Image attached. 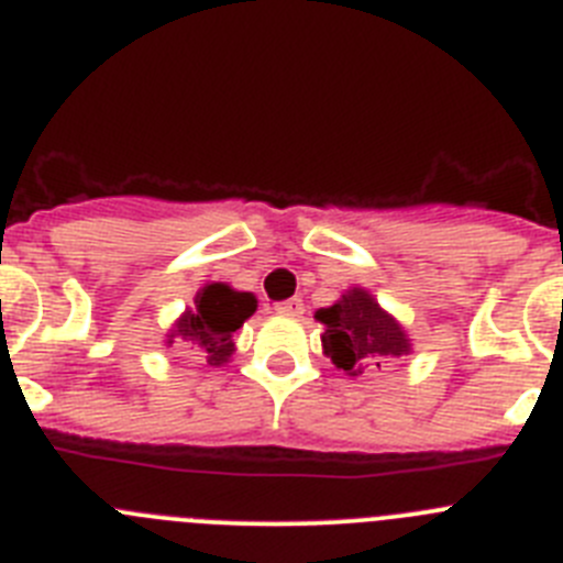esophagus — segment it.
<instances>
[{"label": "esophagus", "mask_w": 563, "mask_h": 563, "mask_svg": "<svg viewBox=\"0 0 563 563\" xmlns=\"http://www.w3.org/2000/svg\"><path fill=\"white\" fill-rule=\"evenodd\" d=\"M276 312H278V316L301 318V312H305V301H301V298H290V301H282V305H276Z\"/></svg>", "instance_id": "obj_1"}]
</instances>
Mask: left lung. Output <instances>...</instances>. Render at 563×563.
<instances>
[{"mask_svg":"<svg viewBox=\"0 0 563 563\" xmlns=\"http://www.w3.org/2000/svg\"><path fill=\"white\" fill-rule=\"evenodd\" d=\"M316 321L324 324L321 346L343 375L357 377L366 369H383L411 355V338L406 327L377 305L363 287H350L335 305L321 307Z\"/></svg>","mask_w":563,"mask_h":563,"instance_id":"1","label":"left lung"}]
</instances>
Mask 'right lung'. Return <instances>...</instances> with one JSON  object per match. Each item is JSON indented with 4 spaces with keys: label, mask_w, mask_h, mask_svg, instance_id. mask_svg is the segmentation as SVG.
I'll use <instances>...</instances> for the list:
<instances>
[{
    "label": "right lung",
    "mask_w": 563,
    "mask_h": 563,
    "mask_svg": "<svg viewBox=\"0 0 563 563\" xmlns=\"http://www.w3.org/2000/svg\"><path fill=\"white\" fill-rule=\"evenodd\" d=\"M258 301L253 292L233 290L225 282H211L200 287L194 305L183 310V316L166 332V346L172 343H191V350L202 352L208 366H225L233 346V332L245 324L256 312Z\"/></svg>",
    "instance_id": "add662e5"
}]
</instances>
